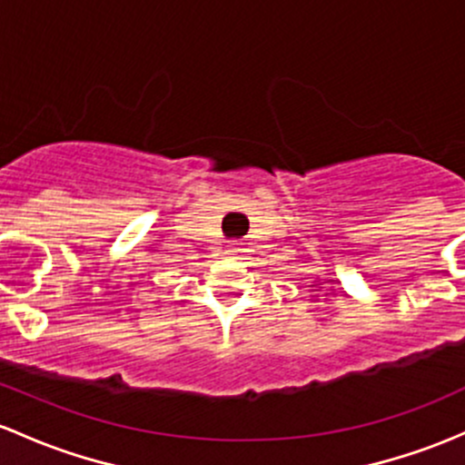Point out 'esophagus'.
I'll return each instance as SVG.
<instances>
[{"mask_svg":"<svg viewBox=\"0 0 465 465\" xmlns=\"http://www.w3.org/2000/svg\"><path fill=\"white\" fill-rule=\"evenodd\" d=\"M229 253H236V249H229Z\"/></svg>","mask_w":465,"mask_h":465,"instance_id":"esophagus-1","label":"esophagus"}]
</instances>
